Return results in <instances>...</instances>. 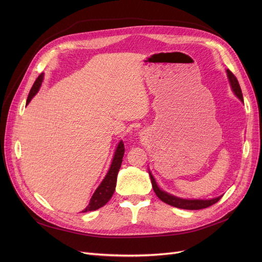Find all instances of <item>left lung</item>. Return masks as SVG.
<instances>
[{
    "mask_svg": "<svg viewBox=\"0 0 262 262\" xmlns=\"http://www.w3.org/2000/svg\"><path fill=\"white\" fill-rule=\"evenodd\" d=\"M227 75L230 81V86L235 92V94L238 96V98L243 102V95H242V91L239 85V81L236 78V76L232 74L231 71L227 70ZM150 176V182H152V186L154 189V192L156 193V195L164 203H167L171 206H174V207L177 208H181V209H188V210H199V209H204V208H207L209 206L215 204L216 202H219L221 200L222 196H219L216 199H212V200H184V199H180V198H176L167 192H164L162 190L159 189V187L157 186L153 175L149 173Z\"/></svg>",
    "mask_w": 262,
    "mask_h": 262,
    "instance_id": "obj_1",
    "label": "left lung"
}]
</instances>
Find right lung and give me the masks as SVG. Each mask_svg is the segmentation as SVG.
Here are the masks:
<instances>
[{
    "instance_id": "right-lung-1",
    "label": "right lung",
    "mask_w": 262,
    "mask_h": 262,
    "mask_svg": "<svg viewBox=\"0 0 262 262\" xmlns=\"http://www.w3.org/2000/svg\"><path fill=\"white\" fill-rule=\"evenodd\" d=\"M43 78V74H40L37 79L35 80L34 85L30 91L29 96H27V101H26V105L31 102V100L34 98V95L38 92L41 81H42ZM124 144L122 141H120V143L118 144L117 150L115 153V157L114 160L112 162V167H110L106 177L104 178V181L101 183V185L99 186V188L95 190V192L93 193L92 198L90 199L89 205L87 207L82 210L81 212H87V211H93L99 209L112 199L114 192L116 190V184H117V176H118V172L120 170L121 163H122V158L124 155Z\"/></svg>"
}]
</instances>
